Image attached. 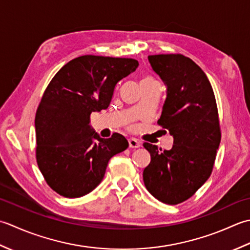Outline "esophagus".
Instances as JSON below:
<instances>
[{
  "instance_id": "obj_1",
  "label": "esophagus",
  "mask_w": 250,
  "mask_h": 250,
  "mask_svg": "<svg viewBox=\"0 0 250 250\" xmlns=\"http://www.w3.org/2000/svg\"><path fill=\"white\" fill-rule=\"evenodd\" d=\"M128 145H129V147H139L141 146L140 142L135 138H129L128 139Z\"/></svg>"
}]
</instances>
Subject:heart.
Listing matches in <instances>:
<instances>
[{"label": "heart", "instance_id": "obj_1", "mask_svg": "<svg viewBox=\"0 0 250 250\" xmlns=\"http://www.w3.org/2000/svg\"><path fill=\"white\" fill-rule=\"evenodd\" d=\"M151 82H156V81L153 78H151V76H145V78L141 80V83H151Z\"/></svg>", "mask_w": 250, "mask_h": 250}]
</instances>
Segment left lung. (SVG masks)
<instances>
[{
	"mask_svg": "<svg viewBox=\"0 0 250 250\" xmlns=\"http://www.w3.org/2000/svg\"><path fill=\"white\" fill-rule=\"evenodd\" d=\"M166 85L157 121L174 138L170 150L145 142L151 162L144 182L157 200L177 205L190 198L209 178L221 140L215 94L204 71L180 54L147 57Z\"/></svg>",
	"mask_w": 250,
	"mask_h": 250,
	"instance_id": "obj_1",
	"label": "left lung"
}]
</instances>
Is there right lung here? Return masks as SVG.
I'll use <instances>...</instances> for the list:
<instances>
[{
    "instance_id": "1",
    "label": "right lung",
    "mask_w": 250,
    "mask_h": 250,
    "mask_svg": "<svg viewBox=\"0 0 250 250\" xmlns=\"http://www.w3.org/2000/svg\"><path fill=\"white\" fill-rule=\"evenodd\" d=\"M131 58L85 55L64 64L45 89L35 115L37 162L47 185L74 198L103 181L112 156L128 147L118 132L104 139L90 114L108 108L122 79L138 68Z\"/></svg>"
}]
</instances>
